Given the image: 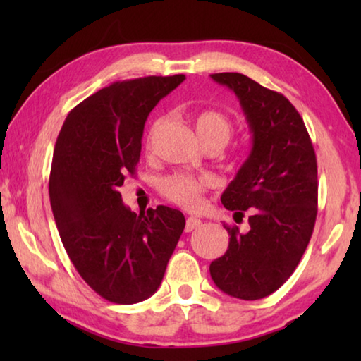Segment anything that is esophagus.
<instances>
[{"mask_svg":"<svg viewBox=\"0 0 361 361\" xmlns=\"http://www.w3.org/2000/svg\"><path fill=\"white\" fill-rule=\"evenodd\" d=\"M200 224H202V221H200L199 218H195V216H189V218L186 219L185 231H186V232H191V231H194V229H197Z\"/></svg>","mask_w":361,"mask_h":361,"instance_id":"1","label":"esophagus"}]
</instances>
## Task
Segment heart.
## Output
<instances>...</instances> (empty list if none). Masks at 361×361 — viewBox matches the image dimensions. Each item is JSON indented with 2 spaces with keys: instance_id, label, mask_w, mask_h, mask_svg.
<instances>
[{
  "instance_id": "b5f03b06",
  "label": "heart",
  "mask_w": 361,
  "mask_h": 361,
  "mask_svg": "<svg viewBox=\"0 0 361 361\" xmlns=\"http://www.w3.org/2000/svg\"><path fill=\"white\" fill-rule=\"evenodd\" d=\"M162 124V119H157L151 126L148 133V145L154 137L159 126ZM195 130L202 142L207 143H219L226 146L232 135H234V124L224 113L218 109H202L195 114ZM210 186V178L207 176H194L191 173H173L162 178L159 183V191L167 197L170 202L178 204L185 209L194 210L202 204V194Z\"/></svg>"
}]
</instances>
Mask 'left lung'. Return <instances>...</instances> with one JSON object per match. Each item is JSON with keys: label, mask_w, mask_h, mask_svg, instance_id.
<instances>
[{"label": "left lung", "mask_w": 361, "mask_h": 361, "mask_svg": "<svg viewBox=\"0 0 361 361\" xmlns=\"http://www.w3.org/2000/svg\"><path fill=\"white\" fill-rule=\"evenodd\" d=\"M210 76L234 90L253 133L248 159L221 195L235 215L250 212V231L224 226L229 247L212 261L210 276L226 295L255 301L290 279L309 245L319 200L317 157L286 97L240 73Z\"/></svg>", "instance_id": "left-lung-1"}]
</instances>
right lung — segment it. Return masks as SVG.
Returning <instances> with one entry per match:
<instances>
[{
    "mask_svg": "<svg viewBox=\"0 0 361 361\" xmlns=\"http://www.w3.org/2000/svg\"><path fill=\"white\" fill-rule=\"evenodd\" d=\"M185 75L109 84L66 116L54 149L49 197L60 239L79 276L116 304L145 301L161 285L185 229L176 209L135 212L119 188L135 175L145 122Z\"/></svg>",
    "mask_w": 361,
    "mask_h": 361,
    "instance_id": "obj_1",
    "label": "right lung"
}]
</instances>
